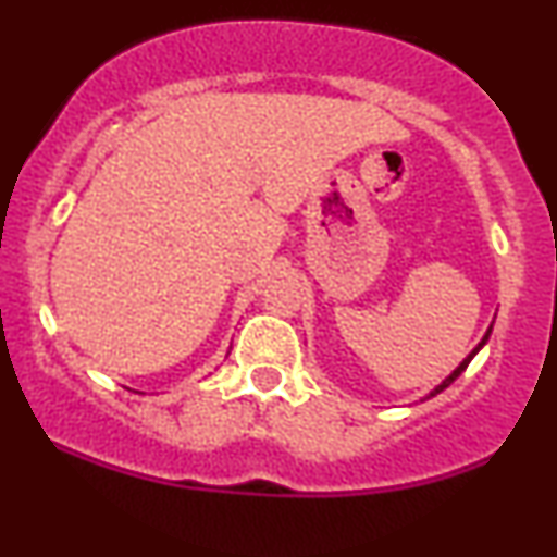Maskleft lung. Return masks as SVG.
I'll return each instance as SVG.
<instances>
[{
    "label": "left lung",
    "mask_w": 557,
    "mask_h": 557,
    "mask_svg": "<svg viewBox=\"0 0 557 557\" xmlns=\"http://www.w3.org/2000/svg\"><path fill=\"white\" fill-rule=\"evenodd\" d=\"M490 335H492V324H490V330H487V332H484V337H482V341H479V345H476V348H474V350H471V354H469V356H466V359H463L461 363H458V367H456V369H453V372H450V374H447V376H445V380H443V382H440V385H437V387H434V389H430V393H426V395H424V398H434V395H437V393H443V389H445V387H450V385H453V382H456V380H458V376H461V374L466 372V367H469V363H471V359H474V356L479 354V350H482V348H484V345H487V341H490Z\"/></svg>",
    "instance_id": "1"
}]
</instances>
